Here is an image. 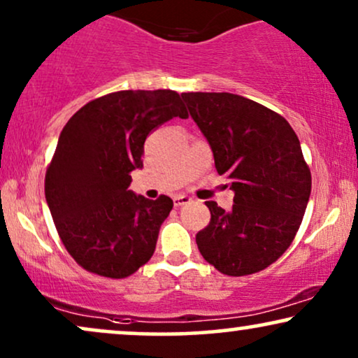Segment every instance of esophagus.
<instances>
[{
    "instance_id": "obj_1",
    "label": "esophagus",
    "mask_w": 358,
    "mask_h": 358,
    "mask_svg": "<svg viewBox=\"0 0 358 358\" xmlns=\"http://www.w3.org/2000/svg\"><path fill=\"white\" fill-rule=\"evenodd\" d=\"M192 201V198L187 196V194H176V196L173 198V205L175 206H183L187 205V203Z\"/></svg>"
}]
</instances>
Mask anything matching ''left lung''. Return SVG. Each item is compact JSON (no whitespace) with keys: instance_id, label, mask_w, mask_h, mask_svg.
<instances>
[{"instance_id":"8db88e82","label":"left lung","mask_w":358,"mask_h":358,"mask_svg":"<svg viewBox=\"0 0 358 358\" xmlns=\"http://www.w3.org/2000/svg\"><path fill=\"white\" fill-rule=\"evenodd\" d=\"M182 99L234 192L229 211L206 201L211 220L196 234L198 250L220 273L255 274L291 246L306 213L312 180L299 138L284 117L251 99L229 92Z\"/></svg>"}]
</instances>
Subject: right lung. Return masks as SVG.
<instances>
[{"instance_id":"1","label":"right lung","mask_w":358,"mask_h":358,"mask_svg":"<svg viewBox=\"0 0 358 358\" xmlns=\"http://www.w3.org/2000/svg\"><path fill=\"white\" fill-rule=\"evenodd\" d=\"M188 114L175 90H120L79 108L59 135L44 193L78 264L103 278L134 274L153 256L173 201L129 189L147 135Z\"/></svg>"}]
</instances>
